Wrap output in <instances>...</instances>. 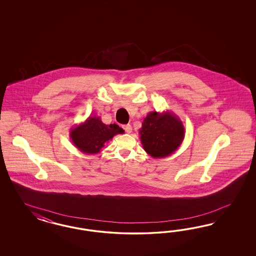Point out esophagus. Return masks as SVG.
Listing matches in <instances>:
<instances>
[{
    "label": "esophagus",
    "mask_w": 256,
    "mask_h": 256,
    "mask_svg": "<svg viewBox=\"0 0 256 256\" xmlns=\"http://www.w3.org/2000/svg\"><path fill=\"white\" fill-rule=\"evenodd\" d=\"M123 128H124V132H126V133H132V124H124V126H123Z\"/></svg>",
    "instance_id": "obj_1"
}]
</instances>
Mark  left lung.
<instances>
[{"label":"left lung","instance_id":"1","mask_svg":"<svg viewBox=\"0 0 256 256\" xmlns=\"http://www.w3.org/2000/svg\"><path fill=\"white\" fill-rule=\"evenodd\" d=\"M142 148L152 158H166L181 146L185 128L178 116L169 110L150 112L140 128Z\"/></svg>","mask_w":256,"mask_h":256}]
</instances>
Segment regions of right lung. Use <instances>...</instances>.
<instances>
[{"instance_id":"1","label":"right lung","mask_w":256,"mask_h":256,"mask_svg":"<svg viewBox=\"0 0 256 256\" xmlns=\"http://www.w3.org/2000/svg\"><path fill=\"white\" fill-rule=\"evenodd\" d=\"M124 132L118 124H104L100 117L89 116L84 122L71 128L70 135L72 142L82 153L98 154L110 140Z\"/></svg>"}]
</instances>
